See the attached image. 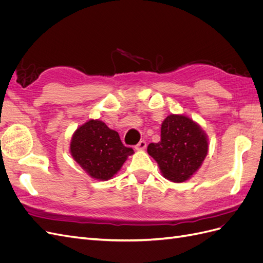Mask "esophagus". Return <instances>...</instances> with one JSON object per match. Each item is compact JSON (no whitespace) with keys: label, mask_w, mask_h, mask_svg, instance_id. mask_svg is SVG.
Masks as SVG:
<instances>
[{"label":"esophagus","mask_w":263,"mask_h":263,"mask_svg":"<svg viewBox=\"0 0 263 263\" xmlns=\"http://www.w3.org/2000/svg\"><path fill=\"white\" fill-rule=\"evenodd\" d=\"M147 147V142L145 140H140L138 144L135 146V148H136V150H144L145 148Z\"/></svg>","instance_id":"obj_1"}]
</instances>
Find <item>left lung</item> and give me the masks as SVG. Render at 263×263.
Masks as SVG:
<instances>
[{"instance_id":"left-lung-1","label":"left lung","mask_w":263,"mask_h":263,"mask_svg":"<svg viewBox=\"0 0 263 263\" xmlns=\"http://www.w3.org/2000/svg\"><path fill=\"white\" fill-rule=\"evenodd\" d=\"M147 151L165 179L181 183L200 169L209 151L208 136L191 118L171 114L161 125V140L151 142Z\"/></svg>"}]
</instances>
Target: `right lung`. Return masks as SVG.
<instances>
[{"label": "right lung", "instance_id": "add662e5", "mask_svg": "<svg viewBox=\"0 0 263 263\" xmlns=\"http://www.w3.org/2000/svg\"><path fill=\"white\" fill-rule=\"evenodd\" d=\"M70 153L90 177L107 181L122 168L133 148L125 147L117 132L99 119H90L74 132Z\"/></svg>", "mask_w": 263, "mask_h": 263}]
</instances>
